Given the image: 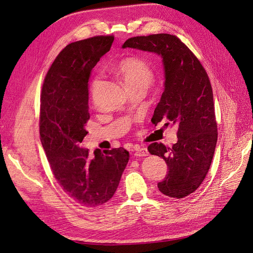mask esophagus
Returning <instances> with one entry per match:
<instances>
[{"mask_svg": "<svg viewBox=\"0 0 253 253\" xmlns=\"http://www.w3.org/2000/svg\"><path fill=\"white\" fill-rule=\"evenodd\" d=\"M148 155V151L145 147H136L134 151L135 157H145Z\"/></svg>", "mask_w": 253, "mask_h": 253, "instance_id": "esophagus-1", "label": "esophagus"}]
</instances>
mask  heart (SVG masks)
<instances>
[{"label": "heart", "mask_w": 253, "mask_h": 253, "mask_svg": "<svg viewBox=\"0 0 253 253\" xmlns=\"http://www.w3.org/2000/svg\"><path fill=\"white\" fill-rule=\"evenodd\" d=\"M114 74L123 81L125 87L147 88L154 81V72L151 67L142 60L137 58H126L119 61L113 68ZM99 84L96 77L91 83V92H94Z\"/></svg>", "instance_id": "heart-1"}]
</instances>
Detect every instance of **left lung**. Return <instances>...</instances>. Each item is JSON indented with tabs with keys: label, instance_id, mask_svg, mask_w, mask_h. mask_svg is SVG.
I'll list each match as a JSON object with an SVG mask.
<instances>
[{
	"label": "left lung",
	"instance_id": "8db88e82",
	"mask_svg": "<svg viewBox=\"0 0 253 253\" xmlns=\"http://www.w3.org/2000/svg\"><path fill=\"white\" fill-rule=\"evenodd\" d=\"M157 54L164 69V91L151 123L169 121L177 126V142L148 146L150 155L163 158L168 167L158 184L161 193L184 198L203 183L217 144V123L211 86L204 66L186 44L170 34H154L127 39L123 48ZM168 123V124H169ZM166 124V125H168Z\"/></svg>",
	"mask_w": 253,
	"mask_h": 253
}]
</instances>
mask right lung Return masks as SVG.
<instances>
[{"mask_svg":"<svg viewBox=\"0 0 253 253\" xmlns=\"http://www.w3.org/2000/svg\"><path fill=\"white\" fill-rule=\"evenodd\" d=\"M113 40L96 36L65 46L46 74L40 98V140L49 166L65 193L86 208L113 197L129 159L124 147L96 149L91 157L80 145L88 134V81Z\"/></svg>","mask_w":253,"mask_h":253,"instance_id":"1","label":"right lung"}]
</instances>
